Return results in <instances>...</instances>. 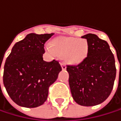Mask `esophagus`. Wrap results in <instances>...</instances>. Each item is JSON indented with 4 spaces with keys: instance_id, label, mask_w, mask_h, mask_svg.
Masks as SVG:
<instances>
[{
    "instance_id": "34e87169",
    "label": "esophagus",
    "mask_w": 121,
    "mask_h": 121,
    "mask_svg": "<svg viewBox=\"0 0 121 121\" xmlns=\"http://www.w3.org/2000/svg\"><path fill=\"white\" fill-rule=\"evenodd\" d=\"M60 65H61V68H62L63 70H65V69H66V65H65V64L64 63H60Z\"/></svg>"
}]
</instances>
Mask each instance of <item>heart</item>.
I'll return each mask as SVG.
<instances>
[{
	"instance_id": "heart-1",
	"label": "heart",
	"mask_w": 121,
	"mask_h": 121,
	"mask_svg": "<svg viewBox=\"0 0 121 121\" xmlns=\"http://www.w3.org/2000/svg\"><path fill=\"white\" fill-rule=\"evenodd\" d=\"M46 49L52 55L65 56V59L71 63H78L87 55L88 44L83 39L61 37L54 40L53 45L48 43Z\"/></svg>"
}]
</instances>
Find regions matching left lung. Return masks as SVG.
<instances>
[{
    "instance_id": "1",
    "label": "left lung",
    "mask_w": 121,
    "mask_h": 121,
    "mask_svg": "<svg viewBox=\"0 0 121 121\" xmlns=\"http://www.w3.org/2000/svg\"><path fill=\"white\" fill-rule=\"evenodd\" d=\"M87 56L76 65H67L69 82L74 101L82 106H95L110 95L116 76L115 58L106 41L96 35H84Z\"/></svg>"
}]
</instances>
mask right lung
<instances>
[{
	"label": "right lung",
	"mask_w": 121,
	"mask_h": 121,
	"mask_svg": "<svg viewBox=\"0 0 121 121\" xmlns=\"http://www.w3.org/2000/svg\"><path fill=\"white\" fill-rule=\"evenodd\" d=\"M53 35H27L14 45L5 60L3 84L18 105L31 108L43 105L47 100L50 86L62 70L58 60L46 62L43 58L45 43Z\"/></svg>",
	"instance_id": "obj_1"
}]
</instances>
